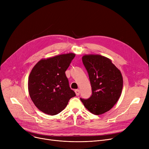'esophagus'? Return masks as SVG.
I'll return each mask as SVG.
<instances>
[{
    "instance_id": "34e87169",
    "label": "esophagus",
    "mask_w": 149,
    "mask_h": 149,
    "mask_svg": "<svg viewBox=\"0 0 149 149\" xmlns=\"http://www.w3.org/2000/svg\"><path fill=\"white\" fill-rule=\"evenodd\" d=\"M75 93H76V95H77V96H79V95H80V91L79 89H76V90L75 91Z\"/></svg>"
}]
</instances>
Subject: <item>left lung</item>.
<instances>
[{
    "instance_id": "left-lung-1",
    "label": "left lung",
    "mask_w": 149,
    "mask_h": 149,
    "mask_svg": "<svg viewBox=\"0 0 149 149\" xmlns=\"http://www.w3.org/2000/svg\"><path fill=\"white\" fill-rule=\"evenodd\" d=\"M82 61L89 75L92 93L88 99L80 100L92 113L101 115L111 110L121 96V73L110 59L100 55H84Z\"/></svg>"
}]
</instances>
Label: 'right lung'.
Here are the masks:
<instances>
[{"instance_id":"add662e5","label":"right lung","mask_w":149,"mask_h":149,"mask_svg":"<svg viewBox=\"0 0 149 149\" xmlns=\"http://www.w3.org/2000/svg\"><path fill=\"white\" fill-rule=\"evenodd\" d=\"M75 56V54L69 53L42 59L31 70L28 79L29 96L43 113L58 114L76 95L70 88L65 74Z\"/></svg>"}]
</instances>
